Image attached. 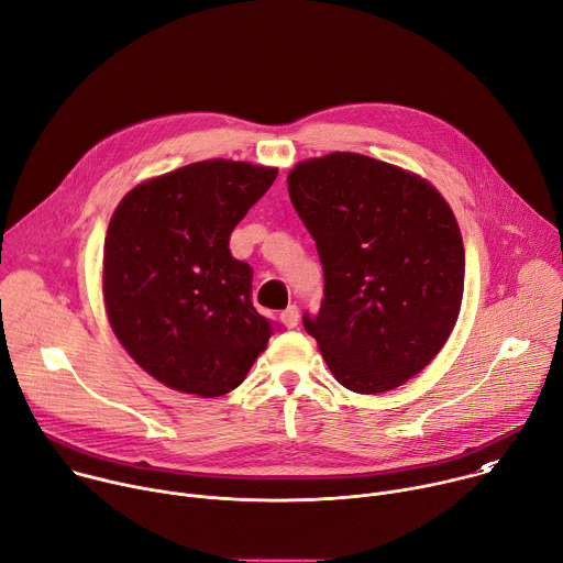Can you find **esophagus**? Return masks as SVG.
I'll use <instances>...</instances> for the list:
<instances>
[{"instance_id":"1","label":"esophagus","mask_w":563,"mask_h":563,"mask_svg":"<svg viewBox=\"0 0 563 563\" xmlns=\"http://www.w3.org/2000/svg\"><path fill=\"white\" fill-rule=\"evenodd\" d=\"M280 320H283V325H285V328L294 330V328L298 325V320H300V311H298V307H296V305H289V307L280 313Z\"/></svg>"}]
</instances>
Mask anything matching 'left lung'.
Wrapping results in <instances>:
<instances>
[{
  "label": "left lung",
  "instance_id": "obj_1",
  "mask_svg": "<svg viewBox=\"0 0 563 563\" xmlns=\"http://www.w3.org/2000/svg\"><path fill=\"white\" fill-rule=\"evenodd\" d=\"M287 187L325 274L307 334L343 387L404 385L459 318L465 252L450 205L421 176L350 151L302 159Z\"/></svg>",
  "mask_w": 563,
  "mask_h": 563
}]
</instances>
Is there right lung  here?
Masks as SVG:
<instances>
[{
	"label": "right lung",
	"mask_w": 563,
	"mask_h": 563,
	"mask_svg": "<svg viewBox=\"0 0 563 563\" xmlns=\"http://www.w3.org/2000/svg\"><path fill=\"white\" fill-rule=\"evenodd\" d=\"M276 167L202 159L140 183L115 207L102 261L109 323L155 380L202 398L245 380L274 325L252 302L254 272L229 252L233 227Z\"/></svg>",
	"instance_id": "right-lung-1"
}]
</instances>
